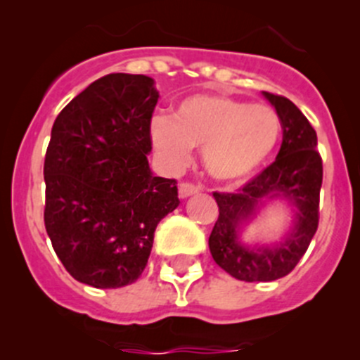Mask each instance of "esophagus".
I'll return each mask as SVG.
<instances>
[{
  "label": "esophagus",
  "instance_id": "1",
  "mask_svg": "<svg viewBox=\"0 0 360 360\" xmlns=\"http://www.w3.org/2000/svg\"><path fill=\"white\" fill-rule=\"evenodd\" d=\"M198 190H200V188H198L197 184L188 183V181H183V183H179V197L181 198H186V197H190V195L198 193Z\"/></svg>",
  "mask_w": 360,
  "mask_h": 360
}]
</instances>
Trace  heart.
<instances>
[{
  "mask_svg": "<svg viewBox=\"0 0 360 360\" xmlns=\"http://www.w3.org/2000/svg\"><path fill=\"white\" fill-rule=\"evenodd\" d=\"M281 118L266 104H249L219 94H198L184 99L150 127L155 150L170 167L186 165L191 148H202L207 172L233 181L259 169L281 139Z\"/></svg>",
  "mask_w": 360,
  "mask_h": 360,
  "instance_id": "obj_1",
  "label": "heart"
}]
</instances>
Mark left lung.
I'll return each mask as SVG.
<instances>
[{"instance_id": "left-lung-1", "label": "left lung", "mask_w": 360, "mask_h": 360, "mask_svg": "<svg viewBox=\"0 0 360 360\" xmlns=\"http://www.w3.org/2000/svg\"><path fill=\"white\" fill-rule=\"evenodd\" d=\"M282 125V144L274 163L235 193L214 191L219 217L209 237L214 261L238 281L270 282L291 274L319 226L322 158L314 127L284 96L264 92ZM288 198L297 207V223L288 238L275 248H245L238 226L247 222L264 198Z\"/></svg>"}]
</instances>
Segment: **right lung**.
Wrapping results in <instances>:
<instances>
[{
	"label": "right lung",
	"mask_w": 360,
	"mask_h": 360,
	"mask_svg": "<svg viewBox=\"0 0 360 360\" xmlns=\"http://www.w3.org/2000/svg\"><path fill=\"white\" fill-rule=\"evenodd\" d=\"M153 78L111 72L59 112L45 155V228L72 278L97 289L136 282L157 224L179 205L177 181L153 176Z\"/></svg>",
	"instance_id": "add662e5"
}]
</instances>
